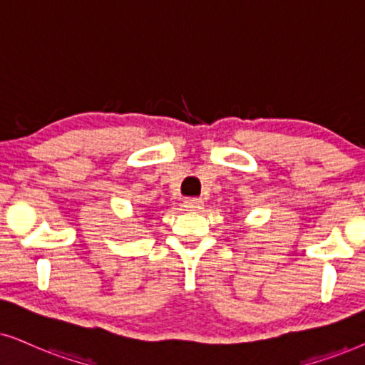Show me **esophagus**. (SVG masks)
<instances>
[{
  "label": "esophagus",
  "instance_id": "esophagus-1",
  "mask_svg": "<svg viewBox=\"0 0 365 365\" xmlns=\"http://www.w3.org/2000/svg\"><path fill=\"white\" fill-rule=\"evenodd\" d=\"M183 207H185V210L188 212H200L203 208V200L202 198H187V200L183 202Z\"/></svg>",
  "mask_w": 365,
  "mask_h": 365
}]
</instances>
